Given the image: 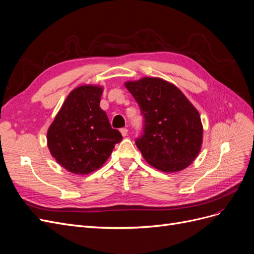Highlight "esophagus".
<instances>
[{
  "label": "esophagus",
  "instance_id": "esophagus-1",
  "mask_svg": "<svg viewBox=\"0 0 254 254\" xmlns=\"http://www.w3.org/2000/svg\"><path fill=\"white\" fill-rule=\"evenodd\" d=\"M120 131H121V133H122L123 136H126V135L128 134V129H127V128H122V129L120 130Z\"/></svg>",
  "mask_w": 254,
  "mask_h": 254
}]
</instances>
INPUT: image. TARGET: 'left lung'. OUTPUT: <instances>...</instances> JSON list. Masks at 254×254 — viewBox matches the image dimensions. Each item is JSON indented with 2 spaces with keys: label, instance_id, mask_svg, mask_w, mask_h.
<instances>
[{
  "label": "left lung",
  "instance_id": "left-lung-1",
  "mask_svg": "<svg viewBox=\"0 0 254 254\" xmlns=\"http://www.w3.org/2000/svg\"><path fill=\"white\" fill-rule=\"evenodd\" d=\"M126 89L144 117L143 134L135 141L146 162L164 173L180 172L200 152V114L182 91L160 77L129 80Z\"/></svg>",
  "mask_w": 254,
  "mask_h": 254
}]
</instances>
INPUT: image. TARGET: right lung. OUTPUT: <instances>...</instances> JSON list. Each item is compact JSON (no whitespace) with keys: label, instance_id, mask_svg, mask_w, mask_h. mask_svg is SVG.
Returning <instances> with one entry per match:
<instances>
[{"label":"right lung","instance_id":"add662e5","mask_svg":"<svg viewBox=\"0 0 254 254\" xmlns=\"http://www.w3.org/2000/svg\"><path fill=\"white\" fill-rule=\"evenodd\" d=\"M104 87L82 84L70 92L48 129V147L64 170L88 175L101 168L123 139L99 107Z\"/></svg>","mask_w":254,"mask_h":254}]
</instances>
